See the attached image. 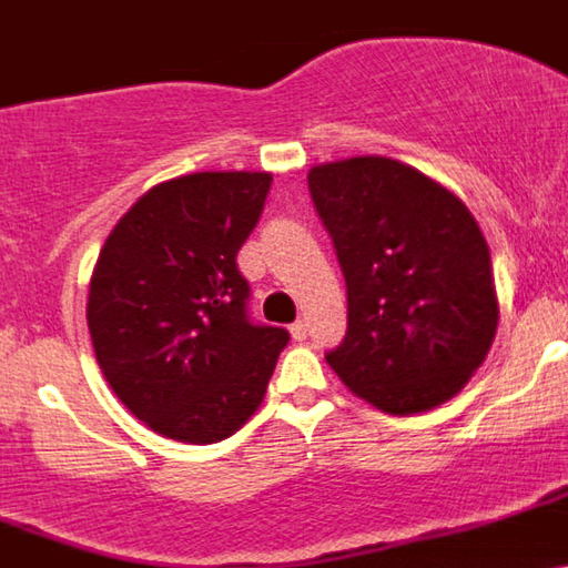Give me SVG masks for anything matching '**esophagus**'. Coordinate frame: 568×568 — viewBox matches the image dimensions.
I'll list each match as a JSON object with an SVG mask.
<instances>
[{
    "mask_svg": "<svg viewBox=\"0 0 568 568\" xmlns=\"http://www.w3.org/2000/svg\"><path fill=\"white\" fill-rule=\"evenodd\" d=\"M306 331H308V323H306V320H295V323L290 325V334H292V339H297V342H303V339H306Z\"/></svg>",
    "mask_w": 568,
    "mask_h": 568,
    "instance_id": "esophagus-1",
    "label": "esophagus"
}]
</instances>
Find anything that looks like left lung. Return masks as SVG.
<instances>
[{
    "label": "left lung",
    "instance_id": "obj_1",
    "mask_svg": "<svg viewBox=\"0 0 568 568\" xmlns=\"http://www.w3.org/2000/svg\"><path fill=\"white\" fill-rule=\"evenodd\" d=\"M308 193L347 286L345 339L325 362L381 412L450 400L483 364L499 320L473 212L386 156L312 168Z\"/></svg>",
    "mask_w": 568,
    "mask_h": 568
}]
</instances>
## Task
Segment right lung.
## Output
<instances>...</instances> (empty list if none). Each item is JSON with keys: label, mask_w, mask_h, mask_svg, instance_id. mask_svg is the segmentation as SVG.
<instances>
[{"label": "right lung", "mask_w": 568, "mask_h": 568, "mask_svg": "<svg viewBox=\"0 0 568 568\" xmlns=\"http://www.w3.org/2000/svg\"><path fill=\"white\" fill-rule=\"evenodd\" d=\"M271 173H193L156 184L118 221L88 295L95 362L151 430L212 445L265 397L286 328L254 323L237 254Z\"/></svg>", "instance_id": "right-lung-1"}]
</instances>
